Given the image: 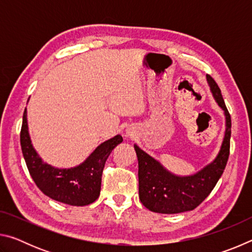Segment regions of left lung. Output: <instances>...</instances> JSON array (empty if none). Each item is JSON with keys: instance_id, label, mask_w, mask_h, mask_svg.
<instances>
[{"instance_id": "1", "label": "left lung", "mask_w": 252, "mask_h": 252, "mask_svg": "<svg viewBox=\"0 0 252 252\" xmlns=\"http://www.w3.org/2000/svg\"><path fill=\"white\" fill-rule=\"evenodd\" d=\"M213 99L223 110L225 130L220 150L210 163L193 174L178 176L134 144L139 161V198L150 211L180 213L193 210L206 199L222 176L227 164L231 136V118L225 108L221 91L210 75H207Z\"/></svg>"}]
</instances>
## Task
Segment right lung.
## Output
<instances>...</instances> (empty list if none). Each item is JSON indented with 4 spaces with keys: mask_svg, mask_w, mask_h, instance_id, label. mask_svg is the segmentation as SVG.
<instances>
[{
    "mask_svg": "<svg viewBox=\"0 0 252 252\" xmlns=\"http://www.w3.org/2000/svg\"><path fill=\"white\" fill-rule=\"evenodd\" d=\"M21 148L27 167L37 188L55 201L70 206H88L99 198L101 178L105 161L118 144L123 141L117 134L99 144L93 152L72 168H55L43 161L34 149L28 126V112L23 113Z\"/></svg>",
    "mask_w": 252,
    "mask_h": 252,
    "instance_id": "right-lung-1",
    "label": "right lung"
}]
</instances>
